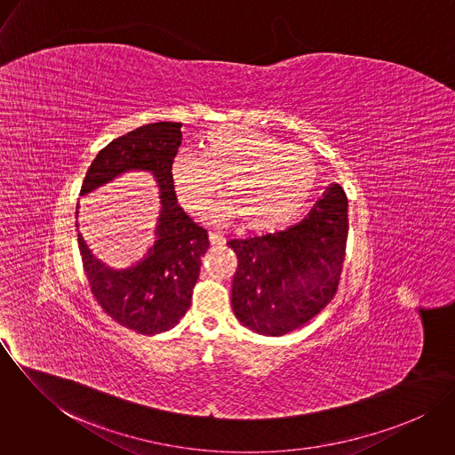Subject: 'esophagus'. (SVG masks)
I'll use <instances>...</instances> for the list:
<instances>
[{
	"label": "esophagus",
	"mask_w": 455,
	"mask_h": 455,
	"mask_svg": "<svg viewBox=\"0 0 455 455\" xmlns=\"http://www.w3.org/2000/svg\"><path fill=\"white\" fill-rule=\"evenodd\" d=\"M208 242H210L212 247H219V245L224 243L222 236H219V235H215V233H208Z\"/></svg>",
	"instance_id": "obj_1"
}]
</instances>
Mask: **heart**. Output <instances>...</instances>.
Returning a JSON list of instances; mask_svg holds the SVG:
<instances>
[{"mask_svg": "<svg viewBox=\"0 0 455 455\" xmlns=\"http://www.w3.org/2000/svg\"><path fill=\"white\" fill-rule=\"evenodd\" d=\"M172 180L179 201L195 215L212 204L222 182L228 201L215 210V222L238 217L247 231H273L308 203L317 172L305 150L271 134L217 126L204 134L201 154H175Z\"/></svg>", "mask_w": 455, "mask_h": 455, "instance_id": "1", "label": "heart"}]
</instances>
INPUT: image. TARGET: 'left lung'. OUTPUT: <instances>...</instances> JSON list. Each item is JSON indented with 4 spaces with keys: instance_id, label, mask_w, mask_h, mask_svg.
I'll return each mask as SVG.
<instances>
[{
    "instance_id": "left-lung-1",
    "label": "left lung",
    "mask_w": 455,
    "mask_h": 455,
    "mask_svg": "<svg viewBox=\"0 0 455 455\" xmlns=\"http://www.w3.org/2000/svg\"><path fill=\"white\" fill-rule=\"evenodd\" d=\"M347 236L348 201L332 184L299 224L229 240L238 259L231 287L236 319L264 336H282L312 321L338 291Z\"/></svg>"
}]
</instances>
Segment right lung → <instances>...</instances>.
<instances>
[{
  "label": "right lung",
  "instance_id": "obj_1",
  "mask_svg": "<svg viewBox=\"0 0 455 455\" xmlns=\"http://www.w3.org/2000/svg\"><path fill=\"white\" fill-rule=\"evenodd\" d=\"M180 123H156L116 138L98 152L80 189L87 195L130 170H147L159 184L157 240L136 266L121 271L105 266L78 235L92 296L117 324L140 334H159L180 323L191 307L201 256L210 245L206 231L177 203L172 161L180 147Z\"/></svg>",
  "mask_w": 455,
  "mask_h": 455
}]
</instances>
